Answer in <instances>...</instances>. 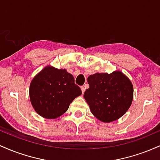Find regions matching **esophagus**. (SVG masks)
I'll list each match as a JSON object with an SVG mask.
<instances>
[{
	"label": "esophagus",
	"mask_w": 160,
	"mask_h": 160,
	"mask_svg": "<svg viewBox=\"0 0 160 160\" xmlns=\"http://www.w3.org/2000/svg\"><path fill=\"white\" fill-rule=\"evenodd\" d=\"M81 90H82V93L83 94L84 92H85V90H86V88L84 87V86H81Z\"/></svg>",
	"instance_id": "1"
}]
</instances>
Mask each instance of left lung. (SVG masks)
Instances as JSON below:
<instances>
[{
	"label": "left lung",
	"instance_id": "obj_1",
	"mask_svg": "<svg viewBox=\"0 0 160 160\" xmlns=\"http://www.w3.org/2000/svg\"><path fill=\"white\" fill-rule=\"evenodd\" d=\"M89 88L84 98L93 115L110 122L118 120L128 111L133 99V86L120 71L97 73L88 77Z\"/></svg>",
	"mask_w": 160,
	"mask_h": 160
}]
</instances>
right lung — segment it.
<instances>
[{"mask_svg":"<svg viewBox=\"0 0 160 160\" xmlns=\"http://www.w3.org/2000/svg\"><path fill=\"white\" fill-rule=\"evenodd\" d=\"M82 94L72 74L65 69L47 66L32 80L29 89L31 102L35 111L47 119L65 113L74 99Z\"/></svg>","mask_w":160,"mask_h":160,"instance_id":"1","label":"right lung"}]
</instances>
